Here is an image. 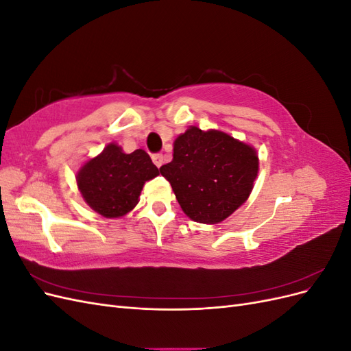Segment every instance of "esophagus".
Segmentation results:
<instances>
[{"label": "esophagus", "instance_id": "esophagus-1", "mask_svg": "<svg viewBox=\"0 0 351 351\" xmlns=\"http://www.w3.org/2000/svg\"><path fill=\"white\" fill-rule=\"evenodd\" d=\"M152 161H154V164L159 168L162 165V162H164V158H162V155H154L152 156Z\"/></svg>", "mask_w": 351, "mask_h": 351}]
</instances>
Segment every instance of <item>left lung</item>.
<instances>
[{"mask_svg":"<svg viewBox=\"0 0 351 351\" xmlns=\"http://www.w3.org/2000/svg\"><path fill=\"white\" fill-rule=\"evenodd\" d=\"M258 169L254 147L224 132L192 125L174 141L173 161L159 171L190 219L218 224L247 200Z\"/></svg>","mask_w":351,"mask_h":351,"instance_id":"8db88e82","label":"left lung"}]
</instances>
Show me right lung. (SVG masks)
<instances>
[{
    "instance_id": "add662e5",
    "label": "right lung",
    "mask_w": 351,
    "mask_h": 351,
    "mask_svg": "<svg viewBox=\"0 0 351 351\" xmlns=\"http://www.w3.org/2000/svg\"><path fill=\"white\" fill-rule=\"evenodd\" d=\"M159 174L143 149L124 154L110 143L84 164L77 173V187L83 200L105 218H120L139 202L143 184Z\"/></svg>"
}]
</instances>
